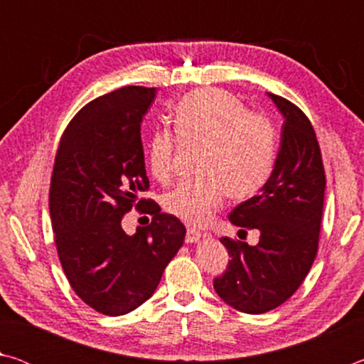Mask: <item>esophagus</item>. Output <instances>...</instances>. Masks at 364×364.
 Returning a JSON list of instances; mask_svg holds the SVG:
<instances>
[{
  "label": "esophagus",
  "instance_id": "1",
  "mask_svg": "<svg viewBox=\"0 0 364 364\" xmlns=\"http://www.w3.org/2000/svg\"><path fill=\"white\" fill-rule=\"evenodd\" d=\"M202 237V232L194 230V228H188V232H186V242L188 244H194V242H199Z\"/></svg>",
  "mask_w": 364,
  "mask_h": 364
}]
</instances>
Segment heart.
<instances>
[{"label":"heart","instance_id":"obj_1","mask_svg":"<svg viewBox=\"0 0 364 364\" xmlns=\"http://www.w3.org/2000/svg\"><path fill=\"white\" fill-rule=\"evenodd\" d=\"M178 136L205 144L202 180L178 184L164 197V208L184 223L202 226L223 205L226 196L247 199L260 191L274 168L278 133L268 117L247 112L245 104L220 88L196 90L173 107ZM176 139L167 128L152 133L147 167L159 181L173 175Z\"/></svg>","mask_w":364,"mask_h":364}]
</instances>
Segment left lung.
<instances>
[{"mask_svg":"<svg viewBox=\"0 0 364 364\" xmlns=\"http://www.w3.org/2000/svg\"><path fill=\"white\" fill-rule=\"evenodd\" d=\"M267 95L284 120L274 168L258 196L230 213L239 231L257 230L260 241L249 245L221 237L231 260L213 281L225 304L249 315L284 304L306 278L318 250L326 189L321 151L310 120L284 97Z\"/></svg>","mask_w":364,"mask_h":364,"instance_id":"obj_1","label":"left lung"}]
</instances>
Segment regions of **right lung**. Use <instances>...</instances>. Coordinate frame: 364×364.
<instances>
[{
    "label": "right lung",
    "instance_id": "right-lung-1",
    "mask_svg": "<svg viewBox=\"0 0 364 364\" xmlns=\"http://www.w3.org/2000/svg\"><path fill=\"white\" fill-rule=\"evenodd\" d=\"M157 88L125 86L80 110L63 134L54 162L49 213L60 264L86 305L120 316L156 291L186 228L139 193L146 176L141 123ZM134 201L153 221L134 235L121 228Z\"/></svg>",
    "mask_w": 364,
    "mask_h": 364
}]
</instances>
